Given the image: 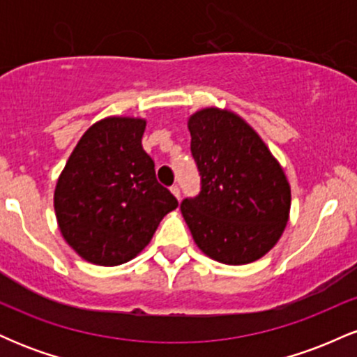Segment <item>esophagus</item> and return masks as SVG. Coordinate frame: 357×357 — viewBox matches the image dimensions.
Segmentation results:
<instances>
[{
  "label": "esophagus",
  "mask_w": 357,
  "mask_h": 357,
  "mask_svg": "<svg viewBox=\"0 0 357 357\" xmlns=\"http://www.w3.org/2000/svg\"><path fill=\"white\" fill-rule=\"evenodd\" d=\"M171 192H173L176 198L181 199V190H179V186H176V184H173V186H171Z\"/></svg>",
  "instance_id": "obj_1"
}]
</instances>
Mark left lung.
I'll return each mask as SVG.
<instances>
[{
    "instance_id": "1",
    "label": "left lung",
    "mask_w": 357,
    "mask_h": 357,
    "mask_svg": "<svg viewBox=\"0 0 357 357\" xmlns=\"http://www.w3.org/2000/svg\"><path fill=\"white\" fill-rule=\"evenodd\" d=\"M202 191L181 203L204 255L227 265L255 261L275 247L290 215L280 162L238 114L204 107L188 119Z\"/></svg>"
}]
</instances>
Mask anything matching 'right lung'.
<instances>
[{
    "label": "right lung",
    "mask_w": 357,
    "mask_h": 357,
    "mask_svg": "<svg viewBox=\"0 0 357 357\" xmlns=\"http://www.w3.org/2000/svg\"><path fill=\"white\" fill-rule=\"evenodd\" d=\"M146 119L112 116L90 126L53 195L60 233L96 265L126 264L144 250L178 199L158 183L142 149Z\"/></svg>",
    "instance_id": "add662e5"
}]
</instances>
